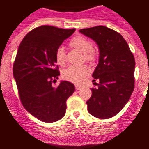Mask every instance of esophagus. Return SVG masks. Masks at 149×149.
<instances>
[{
	"label": "esophagus",
	"mask_w": 149,
	"mask_h": 149,
	"mask_svg": "<svg viewBox=\"0 0 149 149\" xmlns=\"http://www.w3.org/2000/svg\"><path fill=\"white\" fill-rule=\"evenodd\" d=\"M81 89V86H79V85H76V90L79 91V90Z\"/></svg>",
	"instance_id": "34e87169"
}]
</instances>
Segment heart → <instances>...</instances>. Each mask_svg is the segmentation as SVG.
I'll list each match as a JSON object with an SVG mask.
<instances>
[{"label": "heart", "instance_id": "obj_1", "mask_svg": "<svg viewBox=\"0 0 149 149\" xmlns=\"http://www.w3.org/2000/svg\"><path fill=\"white\" fill-rule=\"evenodd\" d=\"M70 44L72 48L77 49V51L84 54V58L87 62H93L96 58V54L95 51L93 50L94 46L92 42L86 37L81 36L74 37L73 39L71 40ZM54 58L58 65L62 66L65 64L66 58H65L64 47H58L57 48L54 53ZM88 73H89V69L86 65H82V66L71 65L62 71V76L63 79H66L68 81L79 84L82 82Z\"/></svg>", "mask_w": 149, "mask_h": 149}]
</instances>
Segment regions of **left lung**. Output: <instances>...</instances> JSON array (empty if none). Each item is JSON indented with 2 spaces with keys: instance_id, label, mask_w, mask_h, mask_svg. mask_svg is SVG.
Listing matches in <instances>:
<instances>
[{
  "instance_id": "obj_1",
  "label": "left lung",
  "mask_w": 149,
  "mask_h": 149,
  "mask_svg": "<svg viewBox=\"0 0 149 149\" xmlns=\"http://www.w3.org/2000/svg\"><path fill=\"white\" fill-rule=\"evenodd\" d=\"M98 46L99 60L92 77L99 79L87 102L91 115L109 119L122 110L134 89L135 60L122 35L104 26L79 29Z\"/></svg>"
}]
</instances>
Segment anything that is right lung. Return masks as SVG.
Returning <instances> with one entry per match:
<instances>
[{"label": "right lung", "mask_w": 149, "mask_h": 149, "mask_svg": "<svg viewBox=\"0 0 149 149\" xmlns=\"http://www.w3.org/2000/svg\"><path fill=\"white\" fill-rule=\"evenodd\" d=\"M75 30L37 27L25 36L17 52L13 76L22 104L43 122L61 120L65 114L66 100L74 92V85L69 81H61L56 87L52 83L60 75L55 66V51Z\"/></svg>", "instance_id": "1"}]
</instances>
